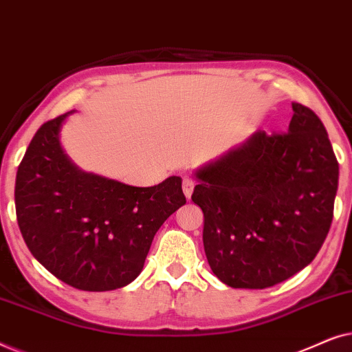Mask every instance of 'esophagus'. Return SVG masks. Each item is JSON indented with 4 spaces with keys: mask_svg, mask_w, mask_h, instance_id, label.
Returning a JSON list of instances; mask_svg holds the SVG:
<instances>
[{
    "mask_svg": "<svg viewBox=\"0 0 352 352\" xmlns=\"http://www.w3.org/2000/svg\"><path fill=\"white\" fill-rule=\"evenodd\" d=\"M194 186L195 182L194 179H190V177H184V179H182V190H184V195L187 199H190L192 192H194Z\"/></svg>",
    "mask_w": 352,
    "mask_h": 352,
    "instance_id": "obj_1",
    "label": "esophagus"
}]
</instances>
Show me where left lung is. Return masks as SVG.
<instances>
[{"mask_svg":"<svg viewBox=\"0 0 352 352\" xmlns=\"http://www.w3.org/2000/svg\"><path fill=\"white\" fill-rule=\"evenodd\" d=\"M292 107L287 133H254L195 173L206 259L232 288L263 290L295 276L330 230L338 162L320 118Z\"/></svg>","mask_w":352,"mask_h":352,"instance_id":"1","label":"left lung"}]
</instances>
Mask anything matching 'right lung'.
I'll list each match as a JSON object with an SVG mask.
<instances>
[{
	"label": "right lung",
	"instance_id": "1",
	"mask_svg": "<svg viewBox=\"0 0 352 352\" xmlns=\"http://www.w3.org/2000/svg\"><path fill=\"white\" fill-rule=\"evenodd\" d=\"M69 113L41 124L19 165L17 224L30 253L59 280L115 290L141 274L153 235L186 204L181 177L133 187L83 173L59 142Z\"/></svg>",
	"mask_w": 352,
	"mask_h": 352
}]
</instances>
